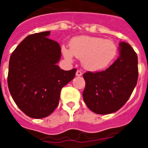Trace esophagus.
<instances>
[{
    "label": "esophagus",
    "mask_w": 148,
    "mask_h": 148,
    "mask_svg": "<svg viewBox=\"0 0 148 148\" xmlns=\"http://www.w3.org/2000/svg\"><path fill=\"white\" fill-rule=\"evenodd\" d=\"M76 76H82V72L80 71V70H77L76 73H75Z\"/></svg>",
    "instance_id": "obj_1"
}]
</instances>
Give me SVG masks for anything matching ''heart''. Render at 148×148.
I'll return each instance as SVG.
<instances>
[{
    "instance_id": "b5f03b06",
    "label": "heart",
    "mask_w": 148,
    "mask_h": 148,
    "mask_svg": "<svg viewBox=\"0 0 148 148\" xmlns=\"http://www.w3.org/2000/svg\"><path fill=\"white\" fill-rule=\"evenodd\" d=\"M61 51L69 61H72L74 56L82 59V65L87 70L96 71L104 69L113 61L117 48L113 40L82 35L70 40V49L63 46Z\"/></svg>"
}]
</instances>
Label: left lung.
Returning <instances> with one entry per match:
<instances>
[{"instance_id":"1","label":"left lung","mask_w":148,"mask_h":148,"mask_svg":"<svg viewBox=\"0 0 148 148\" xmlns=\"http://www.w3.org/2000/svg\"><path fill=\"white\" fill-rule=\"evenodd\" d=\"M119 57L107 70L83 75V99L87 108L97 114H110L127 102L138 80V57L130 44H119Z\"/></svg>"}]
</instances>
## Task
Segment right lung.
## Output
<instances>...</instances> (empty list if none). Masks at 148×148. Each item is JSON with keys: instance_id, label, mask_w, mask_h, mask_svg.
Here are the masks:
<instances>
[{"instance_id": "right-lung-1", "label": "right lung", "mask_w": 148, "mask_h": 148, "mask_svg": "<svg viewBox=\"0 0 148 148\" xmlns=\"http://www.w3.org/2000/svg\"><path fill=\"white\" fill-rule=\"evenodd\" d=\"M49 31L28 35L13 51L9 64L8 87L13 100L33 119L47 117L58 105L61 88L74 78L76 69L61 70L58 43Z\"/></svg>"}]
</instances>
